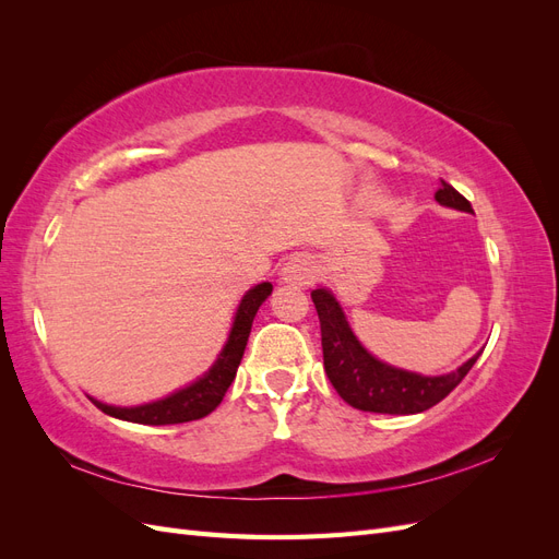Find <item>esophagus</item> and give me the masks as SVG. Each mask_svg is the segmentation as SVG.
Masks as SVG:
<instances>
[{
	"label": "esophagus",
	"mask_w": 559,
	"mask_h": 559,
	"mask_svg": "<svg viewBox=\"0 0 559 559\" xmlns=\"http://www.w3.org/2000/svg\"><path fill=\"white\" fill-rule=\"evenodd\" d=\"M282 282L294 286H306L317 277V261L312 257H294L282 267Z\"/></svg>",
	"instance_id": "34e87169"
}]
</instances>
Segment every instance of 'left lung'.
Masks as SVG:
<instances>
[{"instance_id":"obj_1","label":"left lung","mask_w":559,"mask_h":559,"mask_svg":"<svg viewBox=\"0 0 559 559\" xmlns=\"http://www.w3.org/2000/svg\"><path fill=\"white\" fill-rule=\"evenodd\" d=\"M436 200L445 207L473 214L471 202L454 191L450 183L441 179V189L436 191ZM312 302L319 314L321 326V349H324V368L335 392L341 394L352 408L364 413L384 415H415L425 413L438 401H443L452 389L460 384L473 364L478 361L480 352L471 357L448 376H419L411 370L382 364L373 354H368L364 345L352 333L343 308L337 306L331 292L314 289Z\"/></svg>"}]
</instances>
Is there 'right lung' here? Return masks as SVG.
<instances>
[{
	"instance_id": "right-lung-1",
	"label": "right lung",
	"mask_w": 559,
	"mask_h": 559,
	"mask_svg": "<svg viewBox=\"0 0 559 559\" xmlns=\"http://www.w3.org/2000/svg\"><path fill=\"white\" fill-rule=\"evenodd\" d=\"M270 294H273V284L270 282H261L245 294L238 312H235L233 329L228 333V341L222 354H218V359L214 361V366L207 370V373L200 380H195L193 384L183 386L179 392L165 396L160 401L134 405V408H118V405H107L93 396L91 401L105 415L134 421V425H151V427L181 425V421H193L210 415L216 405L222 403L230 382L235 380V373H238V366L242 361V354L249 341L251 321L257 317L259 308L263 306V300Z\"/></svg>"
}]
</instances>
